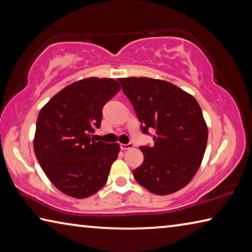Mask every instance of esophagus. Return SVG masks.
I'll use <instances>...</instances> for the list:
<instances>
[{
	"instance_id": "34e87169",
	"label": "esophagus",
	"mask_w": 252,
	"mask_h": 252,
	"mask_svg": "<svg viewBox=\"0 0 252 252\" xmlns=\"http://www.w3.org/2000/svg\"><path fill=\"white\" fill-rule=\"evenodd\" d=\"M120 148H121V150H123V151L129 150V149H132V148H133V143H131V142L126 143V144H125V143H121V144H120Z\"/></svg>"
}]
</instances>
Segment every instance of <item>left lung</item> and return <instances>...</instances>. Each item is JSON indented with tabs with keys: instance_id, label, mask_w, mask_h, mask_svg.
<instances>
[{
	"instance_id": "8db88e82",
	"label": "left lung",
	"mask_w": 252,
	"mask_h": 252,
	"mask_svg": "<svg viewBox=\"0 0 252 252\" xmlns=\"http://www.w3.org/2000/svg\"><path fill=\"white\" fill-rule=\"evenodd\" d=\"M133 105L141 131L153 135L155 146L140 147L144 160L133 170L140 186L159 195L189 183L201 164L208 127L194 97L167 81L150 78L119 79Z\"/></svg>"
}]
</instances>
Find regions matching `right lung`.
<instances>
[{
  "label": "right lung",
  "instance_id": "obj_1",
  "mask_svg": "<svg viewBox=\"0 0 252 252\" xmlns=\"http://www.w3.org/2000/svg\"><path fill=\"white\" fill-rule=\"evenodd\" d=\"M113 79L88 78L67 85L41 109L34 152L50 181L66 195L88 198L105 185L118 143L91 138L102 109L120 91Z\"/></svg>",
  "mask_w": 252,
  "mask_h": 252
}]
</instances>
